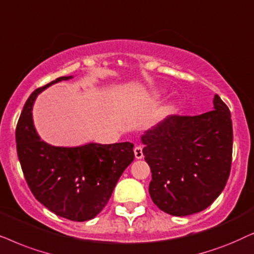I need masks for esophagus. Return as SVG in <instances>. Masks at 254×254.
<instances>
[{
    "label": "esophagus",
    "mask_w": 254,
    "mask_h": 254,
    "mask_svg": "<svg viewBox=\"0 0 254 254\" xmlns=\"http://www.w3.org/2000/svg\"><path fill=\"white\" fill-rule=\"evenodd\" d=\"M134 157H136V159H141L144 157L143 154V147L140 146V145H138V146L134 147Z\"/></svg>",
    "instance_id": "1"
}]
</instances>
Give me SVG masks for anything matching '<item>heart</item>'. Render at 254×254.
Wrapping results in <instances>:
<instances>
[{
	"instance_id": "obj_1",
	"label": "heart",
	"mask_w": 254,
	"mask_h": 254,
	"mask_svg": "<svg viewBox=\"0 0 254 254\" xmlns=\"http://www.w3.org/2000/svg\"><path fill=\"white\" fill-rule=\"evenodd\" d=\"M174 110H175V104L174 103H168L161 109L160 116L161 117H166V116H168V115L173 114Z\"/></svg>"
}]
</instances>
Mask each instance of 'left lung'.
I'll return each mask as SVG.
<instances>
[{"mask_svg": "<svg viewBox=\"0 0 254 254\" xmlns=\"http://www.w3.org/2000/svg\"><path fill=\"white\" fill-rule=\"evenodd\" d=\"M214 110L172 115L141 137L152 172L151 198L160 210L188 216L207 209L224 189L232 162V121L215 95Z\"/></svg>", "mask_w": 254, "mask_h": 254, "instance_id": "obj_1", "label": "left lung"}]
</instances>
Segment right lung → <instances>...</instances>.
Wrapping results in <instances>:
<instances>
[{
  "label": "right lung",
  "instance_id": "obj_1",
  "mask_svg": "<svg viewBox=\"0 0 254 254\" xmlns=\"http://www.w3.org/2000/svg\"><path fill=\"white\" fill-rule=\"evenodd\" d=\"M70 77L60 76L30 95L16 127L17 154L37 200L60 217L84 222L106 207L134 153L129 141L56 147L40 140L32 122L33 102L51 84Z\"/></svg>",
  "mask_w": 254,
  "mask_h": 254
}]
</instances>
